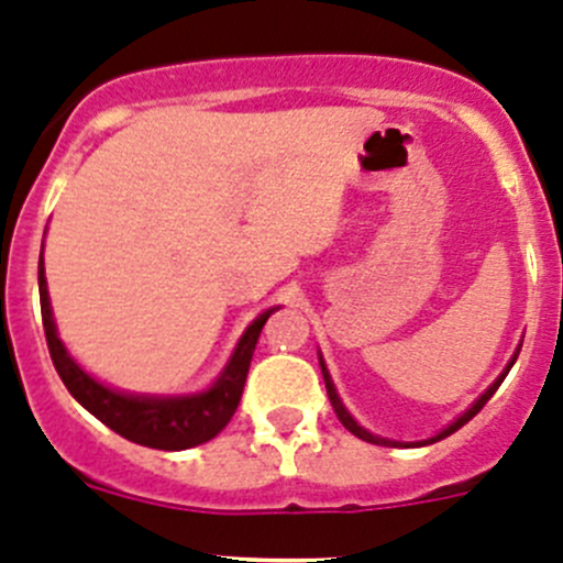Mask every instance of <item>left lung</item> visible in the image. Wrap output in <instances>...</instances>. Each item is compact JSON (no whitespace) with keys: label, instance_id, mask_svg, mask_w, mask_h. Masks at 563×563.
Instances as JSON below:
<instances>
[{"label":"left lung","instance_id":"1","mask_svg":"<svg viewBox=\"0 0 563 563\" xmlns=\"http://www.w3.org/2000/svg\"><path fill=\"white\" fill-rule=\"evenodd\" d=\"M515 360H518V356H512V362H509V367H512V365H515ZM509 367H507V371H504V376H498V378H496V384H493V387H490V389H487V391H485V395H482V397H479V400H476V402H474V406H471V408H468V411H465V413H463V417H460V419H455V422H452V424H450V428H446V430H441V433H439V435H435V439H430V441H428V444H433V441H441V439H446V435H452V433H455V430H460V428H463V424H465V422H471V419H474V417H476V413H479V411H482V408H485V402H487V400H490V397H493V395H496V389H498V387H501V382H504V378H507ZM321 373H323V384H327V395H329V402H332L334 413H338V419H340V422H343V428H345V430H351V433H354V435H356V439H362V441H371V444H382V446H400V444H397V441H389V439H378V435L367 433V430H365V428H360V424H356V422H354V419H351V413H349V411H345V408H343V402H340L338 391H334V387H332V378H329V373H327V367H323V362H321ZM419 446H422V444H419Z\"/></svg>","mask_w":563,"mask_h":563}]
</instances>
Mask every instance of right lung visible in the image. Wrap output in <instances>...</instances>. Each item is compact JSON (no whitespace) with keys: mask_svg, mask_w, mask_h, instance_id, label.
<instances>
[{"mask_svg":"<svg viewBox=\"0 0 563 563\" xmlns=\"http://www.w3.org/2000/svg\"><path fill=\"white\" fill-rule=\"evenodd\" d=\"M37 283H40V313H43L45 343H48L51 362H54L56 373L65 382L67 391L87 408L89 413L100 419L106 428L119 433L122 439L133 441V444L152 446V450H190V446L203 444V441L214 439L225 424L234 417L236 406L242 400V389H245L250 360H253L255 343L264 329L266 318L275 310H266L255 318L242 334L240 345H236L234 356H231L229 367L223 376L218 378L209 391L190 397H172V400H157V397H135L122 395L103 387L95 382L92 376L81 371L76 362L67 356L65 345L56 338L54 318H51L48 305V288H45V272H43V255H40L37 266Z\"/></svg>","mask_w":563,"mask_h":563,"instance_id":"1","label":"right lung"}]
</instances>
